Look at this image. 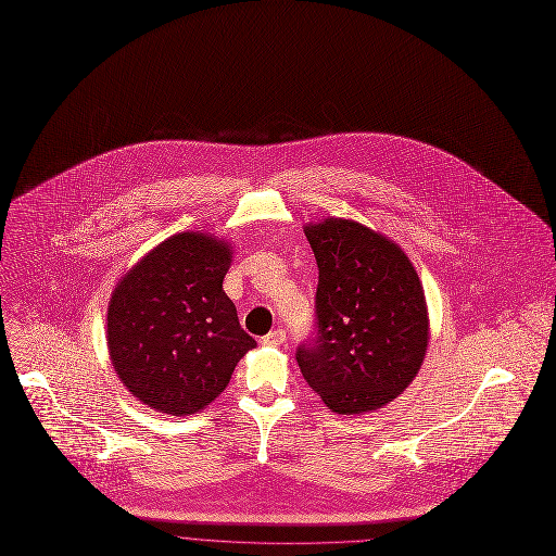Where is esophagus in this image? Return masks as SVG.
<instances>
[{"label": "esophagus", "mask_w": 556, "mask_h": 556, "mask_svg": "<svg viewBox=\"0 0 556 556\" xmlns=\"http://www.w3.org/2000/svg\"><path fill=\"white\" fill-rule=\"evenodd\" d=\"M283 340H286V331H283V329H275V331H270V333H266V336L262 338V344H266V346H279V344H283Z\"/></svg>", "instance_id": "obj_1"}]
</instances>
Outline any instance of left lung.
Returning <instances> with one entry per match:
<instances>
[{"label": "left lung", "instance_id": "obj_1", "mask_svg": "<svg viewBox=\"0 0 556 556\" xmlns=\"http://www.w3.org/2000/svg\"><path fill=\"white\" fill-rule=\"evenodd\" d=\"M318 264L316 333L296 349L305 382L336 415L393 402L428 349L424 286L408 255L353 220L305 227Z\"/></svg>", "mask_w": 556, "mask_h": 556}]
</instances>
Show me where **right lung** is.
I'll use <instances>...</instances> for the list:
<instances>
[{
    "mask_svg": "<svg viewBox=\"0 0 556 556\" xmlns=\"http://www.w3.org/2000/svg\"><path fill=\"white\" fill-rule=\"evenodd\" d=\"M231 244L185 231L143 255L113 290L106 314L111 364L146 406L188 417L229 384L257 346L223 290Z\"/></svg>",
    "mask_w": 556,
    "mask_h": 556,
    "instance_id": "right-lung-1",
    "label": "right lung"
}]
</instances>
